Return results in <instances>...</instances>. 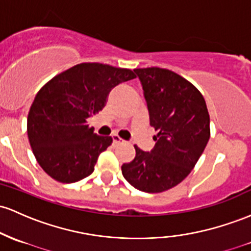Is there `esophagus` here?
<instances>
[{
	"label": "esophagus",
	"instance_id": "1",
	"mask_svg": "<svg viewBox=\"0 0 251 251\" xmlns=\"http://www.w3.org/2000/svg\"><path fill=\"white\" fill-rule=\"evenodd\" d=\"M121 143H124V140L121 139L119 136H117V134H114V136H113V144L118 145V144H121Z\"/></svg>",
	"mask_w": 251,
	"mask_h": 251
}]
</instances>
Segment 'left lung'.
I'll return each mask as SVG.
<instances>
[{
    "instance_id": "obj_1",
    "label": "left lung",
    "mask_w": 251,
    "mask_h": 251,
    "mask_svg": "<svg viewBox=\"0 0 251 251\" xmlns=\"http://www.w3.org/2000/svg\"><path fill=\"white\" fill-rule=\"evenodd\" d=\"M134 73L157 131L156 145L151 152L134 145L136 157L121 172L134 188L161 193L182 182L195 167L211 136L210 114L198 88L174 71L153 67Z\"/></svg>"
}]
</instances>
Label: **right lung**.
<instances>
[{
  "instance_id": "1",
  "label": "right lung",
  "mask_w": 251,
  "mask_h": 251,
  "mask_svg": "<svg viewBox=\"0 0 251 251\" xmlns=\"http://www.w3.org/2000/svg\"><path fill=\"white\" fill-rule=\"evenodd\" d=\"M133 78L130 69L81 63L40 88L27 117V134L46 174L58 182L73 183L94 172L99 155L113 138L94 133L88 118L102 111L115 85Z\"/></svg>"
}]
</instances>
